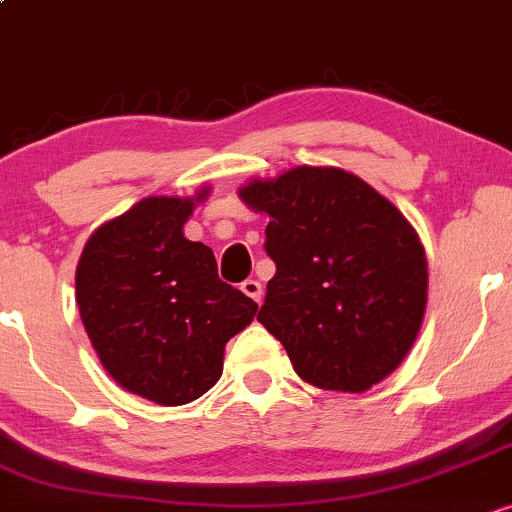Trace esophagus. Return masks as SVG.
Here are the masks:
<instances>
[{"mask_svg": "<svg viewBox=\"0 0 512 512\" xmlns=\"http://www.w3.org/2000/svg\"><path fill=\"white\" fill-rule=\"evenodd\" d=\"M241 292H244L246 297H251L254 302L263 300V285L258 283V280H244V283H241Z\"/></svg>", "mask_w": 512, "mask_h": 512, "instance_id": "34e87169", "label": "esophagus"}]
</instances>
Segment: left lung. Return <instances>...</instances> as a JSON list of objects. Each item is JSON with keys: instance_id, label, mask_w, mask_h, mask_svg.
<instances>
[{"instance_id": "1", "label": "left lung", "mask_w": 512, "mask_h": 512, "mask_svg": "<svg viewBox=\"0 0 512 512\" xmlns=\"http://www.w3.org/2000/svg\"><path fill=\"white\" fill-rule=\"evenodd\" d=\"M271 215L268 280L258 321L302 380L367 392L404 360L426 312L428 266L406 217L363 179L297 166L239 191Z\"/></svg>"}]
</instances>
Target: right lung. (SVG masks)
I'll return each instance as SVG.
<instances>
[{
  "label": "right lung",
  "mask_w": 512,
  "mask_h": 512,
  "mask_svg": "<svg viewBox=\"0 0 512 512\" xmlns=\"http://www.w3.org/2000/svg\"><path fill=\"white\" fill-rule=\"evenodd\" d=\"M191 212V198L140 200L91 234L77 266L79 314L103 367L162 406L220 380L225 343L258 309L222 283L210 246L183 237Z\"/></svg>",
  "instance_id": "right-lung-1"
}]
</instances>
